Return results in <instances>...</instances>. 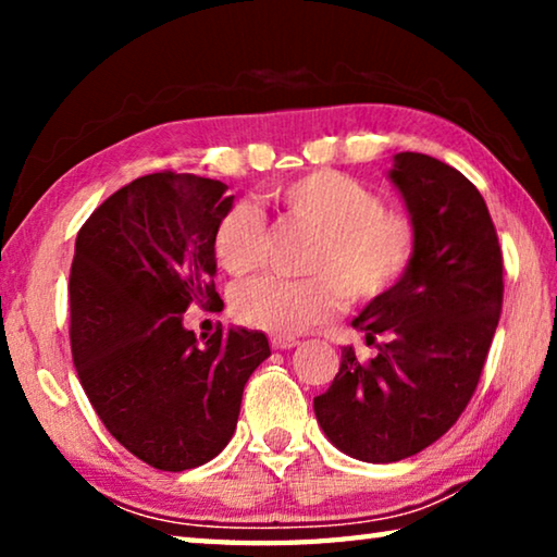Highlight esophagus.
Returning <instances> with one entry per match:
<instances>
[{"mask_svg":"<svg viewBox=\"0 0 557 557\" xmlns=\"http://www.w3.org/2000/svg\"><path fill=\"white\" fill-rule=\"evenodd\" d=\"M270 344H272V348H275V351H289V348H295L299 342H297V338H292V336H272Z\"/></svg>","mask_w":557,"mask_h":557,"instance_id":"esophagus-1","label":"esophagus"}]
</instances>
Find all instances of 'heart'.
<instances>
[{
	"mask_svg": "<svg viewBox=\"0 0 557 557\" xmlns=\"http://www.w3.org/2000/svg\"><path fill=\"white\" fill-rule=\"evenodd\" d=\"M277 209L319 233L307 270L314 277H256L235 287L231 307L240 324L275 336H297L354 301L388 295L418 250L408 213L385 209L381 196L342 172H312L272 188ZM265 223L250 203H233L213 225L211 250L228 275L258 268Z\"/></svg>",
	"mask_w": 557,
	"mask_h": 557,
	"instance_id": "1",
	"label": "heart"
}]
</instances>
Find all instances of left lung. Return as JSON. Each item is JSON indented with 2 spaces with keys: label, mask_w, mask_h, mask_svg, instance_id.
Masks as SVG:
<instances>
[{
  "label": "left lung",
  "mask_w": 557,
  "mask_h": 557,
  "mask_svg": "<svg viewBox=\"0 0 557 557\" xmlns=\"http://www.w3.org/2000/svg\"><path fill=\"white\" fill-rule=\"evenodd\" d=\"M418 228L410 268L369 301L354 326L375 335L373 358L342 351L314 414L344 455L391 465L455 425L482 375L504 301V260L482 194L455 166L400 152L388 172Z\"/></svg>",
  "instance_id": "left-lung-1"
}]
</instances>
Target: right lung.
<instances>
[{
  "label": "right lung",
  "instance_id": "1",
  "mask_svg": "<svg viewBox=\"0 0 557 557\" xmlns=\"http://www.w3.org/2000/svg\"><path fill=\"white\" fill-rule=\"evenodd\" d=\"M219 178L159 172L122 186L75 238L71 348L108 432L162 471L211 461L238 425L243 388L270 356L256 329L199 344L191 305L221 307L213 225L235 196Z\"/></svg>",
  "mask_w": 557,
  "mask_h": 557
}]
</instances>
